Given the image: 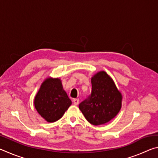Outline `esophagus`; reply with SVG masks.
<instances>
[{"mask_svg":"<svg viewBox=\"0 0 158 158\" xmlns=\"http://www.w3.org/2000/svg\"><path fill=\"white\" fill-rule=\"evenodd\" d=\"M73 102H74V104L75 105H77L79 104V100L78 98H75V99H74L73 100Z\"/></svg>","mask_w":158,"mask_h":158,"instance_id":"1","label":"esophagus"}]
</instances>
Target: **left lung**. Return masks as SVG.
<instances>
[{
	"mask_svg": "<svg viewBox=\"0 0 158 158\" xmlns=\"http://www.w3.org/2000/svg\"><path fill=\"white\" fill-rule=\"evenodd\" d=\"M91 84V93L79 104V108L90 123L105 124L119 112L122 95L113 80L104 71L92 77Z\"/></svg>",
	"mask_w": 158,
	"mask_h": 158,
	"instance_id": "1",
	"label": "left lung"
}]
</instances>
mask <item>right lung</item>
<instances>
[{
  "instance_id": "right-lung-1",
  "label": "right lung",
  "mask_w": 158,
  "mask_h": 158,
  "mask_svg": "<svg viewBox=\"0 0 158 158\" xmlns=\"http://www.w3.org/2000/svg\"><path fill=\"white\" fill-rule=\"evenodd\" d=\"M35 106L40 115L47 122L59 120L71 105L59 79L49 78L42 83L35 98Z\"/></svg>"
}]
</instances>
